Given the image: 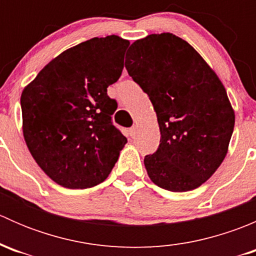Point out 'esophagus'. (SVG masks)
I'll return each instance as SVG.
<instances>
[{"label":"esophagus","instance_id":"esophagus-1","mask_svg":"<svg viewBox=\"0 0 256 256\" xmlns=\"http://www.w3.org/2000/svg\"><path fill=\"white\" fill-rule=\"evenodd\" d=\"M128 131H130V136H131V138H134V136L136 135V132H138V125H134L132 128H131Z\"/></svg>","mask_w":256,"mask_h":256}]
</instances>
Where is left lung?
Wrapping results in <instances>:
<instances>
[{"label": "left lung", "instance_id": "obj_1", "mask_svg": "<svg viewBox=\"0 0 256 256\" xmlns=\"http://www.w3.org/2000/svg\"><path fill=\"white\" fill-rule=\"evenodd\" d=\"M125 66L148 95L158 121V148L144 156L152 182L171 192L204 183L223 162L236 115L226 88L197 50L172 33L131 44Z\"/></svg>", "mask_w": 256, "mask_h": 256}]
</instances>
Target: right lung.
Instances as JSON below:
<instances>
[{
    "label": "right lung",
    "instance_id": "obj_1",
    "mask_svg": "<svg viewBox=\"0 0 256 256\" xmlns=\"http://www.w3.org/2000/svg\"><path fill=\"white\" fill-rule=\"evenodd\" d=\"M128 40L92 38L49 62L22 92L23 136L38 166L72 190L106 180L128 142L112 124L108 86L124 69Z\"/></svg>",
    "mask_w": 256,
    "mask_h": 256
}]
</instances>
